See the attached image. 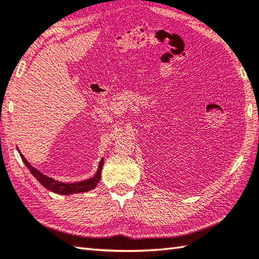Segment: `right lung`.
<instances>
[{
  "instance_id": "add662e5",
  "label": "right lung",
  "mask_w": 259,
  "mask_h": 259,
  "mask_svg": "<svg viewBox=\"0 0 259 259\" xmlns=\"http://www.w3.org/2000/svg\"><path fill=\"white\" fill-rule=\"evenodd\" d=\"M19 152V150H18ZM21 160L27 166L30 174L37 179V182L41 184L43 187H46L47 190H49L57 194H63V195H69V194H75V193H84L88 191L94 190V188L98 185V183L102 178V169L104 165V159L100 160L97 172H96L93 177L89 179H85L83 182H77V183H61L58 181H55L54 178L46 176L45 174L38 171L37 169H35L34 166L29 163V162L25 159L24 155L19 152Z\"/></svg>"
}]
</instances>
